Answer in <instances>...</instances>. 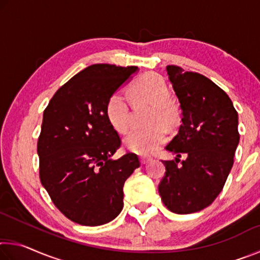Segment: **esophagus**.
I'll return each mask as SVG.
<instances>
[{
    "instance_id": "1",
    "label": "esophagus",
    "mask_w": 260,
    "mask_h": 260,
    "mask_svg": "<svg viewBox=\"0 0 260 260\" xmlns=\"http://www.w3.org/2000/svg\"><path fill=\"white\" fill-rule=\"evenodd\" d=\"M150 160H151L150 157H141L140 158V161H141V164H142V165L148 164V162L150 161Z\"/></svg>"
}]
</instances>
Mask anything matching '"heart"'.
Returning <instances> with one entry per match:
<instances>
[{"instance_id": "obj_1", "label": "heart", "mask_w": 260, "mask_h": 260, "mask_svg": "<svg viewBox=\"0 0 260 260\" xmlns=\"http://www.w3.org/2000/svg\"><path fill=\"white\" fill-rule=\"evenodd\" d=\"M129 98L136 105L152 107L149 116L148 129H134L125 138V146L129 151L140 156H149L166 142V132L179 124L178 108L170 100L171 93L164 79L156 73H147L129 87ZM107 118L112 128L119 134L128 131L132 121V110L125 94L114 93L108 100L105 108Z\"/></svg>"}]
</instances>
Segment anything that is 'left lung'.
Instances as JSON below:
<instances>
[{"instance_id":"left-lung-1","label":"left lung","mask_w":260,"mask_h":260,"mask_svg":"<svg viewBox=\"0 0 260 260\" xmlns=\"http://www.w3.org/2000/svg\"><path fill=\"white\" fill-rule=\"evenodd\" d=\"M167 74L179 99L182 125L166 146L177 155L158 186L162 203L178 214L199 212L212 203L230 174L240 134L239 116L231 99L204 76L167 65ZM186 153L187 159H176Z\"/></svg>"}]
</instances>
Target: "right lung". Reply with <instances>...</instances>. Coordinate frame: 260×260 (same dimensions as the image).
Instances as JSON below:
<instances>
[{
  "label": "right lung",
  "mask_w": 260,
  "mask_h": 260,
  "mask_svg": "<svg viewBox=\"0 0 260 260\" xmlns=\"http://www.w3.org/2000/svg\"><path fill=\"white\" fill-rule=\"evenodd\" d=\"M138 70L90 65L61 86L43 112L41 183L56 208L80 225L116 218L124 205V183L140 166L135 153L111 158L121 141L105 113L110 96Z\"/></svg>",
  "instance_id": "right-lung-1"
}]
</instances>
